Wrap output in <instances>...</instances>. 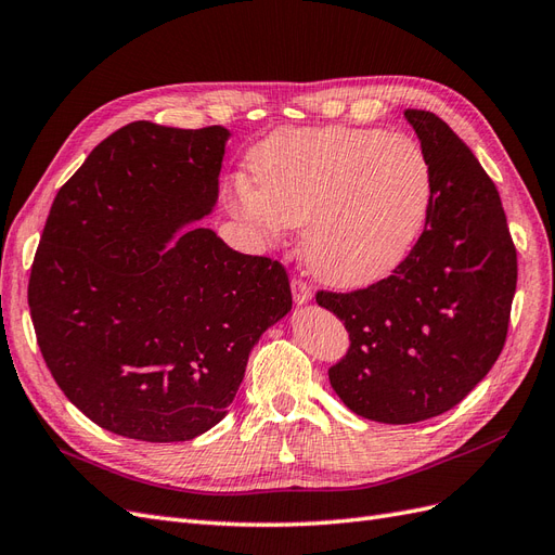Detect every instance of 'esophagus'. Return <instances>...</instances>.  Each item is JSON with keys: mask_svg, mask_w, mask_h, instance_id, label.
<instances>
[{"mask_svg": "<svg viewBox=\"0 0 555 555\" xmlns=\"http://www.w3.org/2000/svg\"><path fill=\"white\" fill-rule=\"evenodd\" d=\"M292 294H294L296 304H308V300L312 298L310 284L304 282V280H292Z\"/></svg>", "mask_w": 555, "mask_h": 555, "instance_id": "34e87169", "label": "esophagus"}]
</instances>
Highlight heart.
I'll use <instances>...</instances> for the list:
<instances>
[{"instance_id":"heart-1","label":"heart","mask_w":555,"mask_h":555,"mask_svg":"<svg viewBox=\"0 0 555 555\" xmlns=\"http://www.w3.org/2000/svg\"><path fill=\"white\" fill-rule=\"evenodd\" d=\"M255 182L238 176L229 208L278 236L304 227L312 273L363 287L410 255L428 222L435 180L426 150L382 129H282L249 153Z\"/></svg>"}]
</instances>
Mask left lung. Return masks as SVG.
Returning a JSON list of instances; mask_svg holds the SVG:
<instances>
[{"mask_svg": "<svg viewBox=\"0 0 555 555\" xmlns=\"http://www.w3.org/2000/svg\"><path fill=\"white\" fill-rule=\"evenodd\" d=\"M405 117L435 180L422 236L389 278L314 296L349 333L347 354L328 367L333 391L379 424L426 422L459 405L505 347L516 292L495 182L438 115L408 108Z\"/></svg>", "mask_w": 555, "mask_h": 555, "instance_id": "8db88e82", "label": "left lung"}]
</instances>
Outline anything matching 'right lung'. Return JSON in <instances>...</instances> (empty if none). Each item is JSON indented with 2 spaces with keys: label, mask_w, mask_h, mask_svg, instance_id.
Instances as JSON below:
<instances>
[{
  "label": "right lung",
  "mask_w": 555,
  "mask_h": 555,
  "mask_svg": "<svg viewBox=\"0 0 555 555\" xmlns=\"http://www.w3.org/2000/svg\"><path fill=\"white\" fill-rule=\"evenodd\" d=\"M229 131L131 122L66 180L27 304L50 375L96 426L184 442L222 422L261 333L292 310L271 257L190 222L217 201Z\"/></svg>",
  "instance_id": "1"
}]
</instances>
